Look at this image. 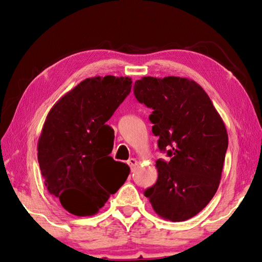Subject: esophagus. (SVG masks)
Masks as SVG:
<instances>
[{"instance_id":"obj_1","label":"esophagus","mask_w":262,"mask_h":262,"mask_svg":"<svg viewBox=\"0 0 262 262\" xmlns=\"http://www.w3.org/2000/svg\"><path fill=\"white\" fill-rule=\"evenodd\" d=\"M127 163L129 164L132 171H134V169L136 168V165L138 164V162H137V160H136V159H129V160H128V162H127Z\"/></svg>"}]
</instances>
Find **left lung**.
I'll use <instances>...</instances> for the list:
<instances>
[{
	"label": "left lung",
	"instance_id": "left-lung-1",
	"mask_svg": "<svg viewBox=\"0 0 262 262\" xmlns=\"http://www.w3.org/2000/svg\"><path fill=\"white\" fill-rule=\"evenodd\" d=\"M134 94L153 109L152 132L171 158L157 161L158 180L144 194L160 217L187 221L220 186L229 145L224 121L204 89L187 77L144 76L135 82Z\"/></svg>",
	"mask_w": 262,
	"mask_h": 262
}]
</instances>
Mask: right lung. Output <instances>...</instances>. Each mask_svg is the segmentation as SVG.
I'll return each instance as SVG.
<instances>
[{
    "label": "right lung",
    "instance_id": "1",
    "mask_svg": "<svg viewBox=\"0 0 262 262\" xmlns=\"http://www.w3.org/2000/svg\"><path fill=\"white\" fill-rule=\"evenodd\" d=\"M130 89V77H89L49 110L38 162L49 193L71 214H97L129 174V166L110 157L115 135L107 121Z\"/></svg>",
    "mask_w": 262,
    "mask_h": 262
}]
</instances>
